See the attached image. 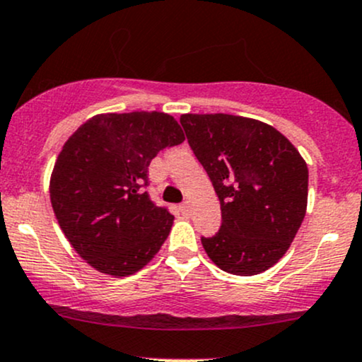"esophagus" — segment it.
Here are the masks:
<instances>
[{
    "label": "esophagus",
    "instance_id": "1",
    "mask_svg": "<svg viewBox=\"0 0 362 362\" xmlns=\"http://www.w3.org/2000/svg\"><path fill=\"white\" fill-rule=\"evenodd\" d=\"M180 212L182 214V215H189V203L188 202H185V203H181L180 205Z\"/></svg>",
    "mask_w": 362,
    "mask_h": 362
}]
</instances>
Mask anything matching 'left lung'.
Instances as JSON below:
<instances>
[{
    "instance_id": "1",
    "label": "left lung",
    "mask_w": 362,
    "mask_h": 362,
    "mask_svg": "<svg viewBox=\"0 0 362 362\" xmlns=\"http://www.w3.org/2000/svg\"><path fill=\"white\" fill-rule=\"evenodd\" d=\"M181 124L221 202L222 226L202 245L227 274L257 275L289 250L308 205V165L270 124L233 115H182Z\"/></svg>"
}]
</instances>
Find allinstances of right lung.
<instances>
[{
	"instance_id": "1",
	"label": "right lung",
	"mask_w": 362,
	"mask_h": 362,
	"mask_svg": "<svg viewBox=\"0 0 362 362\" xmlns=\"http://www.w3.org/2000/svg\"><path fill=\"white\" fill-rule=\"evenodd\" d=\"M185 141L165 112H107L61 148L49 194L58 224L88 265L112 277L141 270L168 239L174 217L150 200V160Z\"/></svg>"
}]
</instances>
